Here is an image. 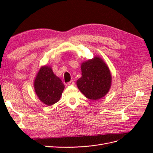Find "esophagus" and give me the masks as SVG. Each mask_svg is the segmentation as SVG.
Instances as JSON below:
<instances>
[{"label":"esophagus","instance_id":"esophagus-1","mask_svg":"<svg viewBox=\"0 0 153 153\" xmlns=\"http://www.w3.org/2000/svg\"><path fill=\"white\" fill-rule=\"evenodd\" d=\"M68 85H75V82H74L73 80L69 81V82L68 83Z\"/></svg>","mask_w":153,"mask_h":153}]
</instances>
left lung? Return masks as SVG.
<instances>
[{"instance_id": "8db88e82", "label": "left lung", "mask_w": 153, "mask_h": 153, "mask_svg": "<svg viewBox=\"0 0 153 153\" xmlns=\"http://www.w3.org/2000/svg\"><path fill=\"white\" fill-rule=\"evenodd\" d=\"M81 69L82 77L77 80L76 84L86 98L97 100L107 94L112 76L108 66L102 59L96 57L83 62Z\"/></svg>"}]
</instances>
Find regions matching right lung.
I'll return each instance as SVG.
<instances>
[{"mask_svg":"<svg viewBox=\"0 0 153 153\" xmlns=\"http://www.w3.org/2000/svg\"><path fill=\"white\" fill-rule=\"evenodd\" d=\"M34 89L39 100L48 106L57 103L61 98L64 85L48 66L41 68L34 81Z\"/></svg>","mask_w":153,"mask_h":153,"instance_id":"1","label":"right lung"}]
</instances>
